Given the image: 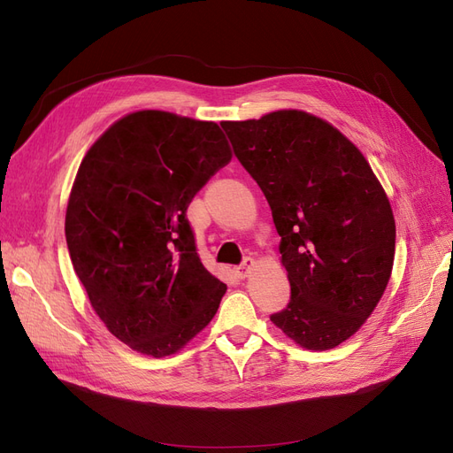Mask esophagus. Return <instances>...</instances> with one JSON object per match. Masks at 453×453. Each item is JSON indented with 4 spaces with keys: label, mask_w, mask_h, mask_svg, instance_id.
<instances>
[{
    "label": "esophagus",
    "mask_w": 453,
    "mask_h": 453,
    "mask_svg": "<svg viewBox=\"0 0 453 453\" xmlns=\"http://www.w3.org/2000/svg\"><path fill=\"white\" fill-rule=\"evenodd\" d=\"M251 266H253V258H251V257H245V258L242 260V265H240V266H236L238 276H240V278H245V276H248L250 270H251Z\"/></svg>",
    "instance_id": "esophagus-1"
}]
</instances>
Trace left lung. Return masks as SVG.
Instances as JSON below:
<instances>
[{
    "instance_id": "8db88e82",
    "label": "left lung",
    "mask_w": 453,
    "mask_h": 453,
    "mask_svg": "<svg viewBox=\"0 0 453 453\" xmlns=\"http://www.w3.org/2000/svg\"><path fill=\"white\" fill-rule=\"evenodd\" d=\"M268 200L291 300L272 323L306 349H331L386 291L395 219L368 162L328 122L304 111L221 122Z\"/></svg>"
}]
</instances>
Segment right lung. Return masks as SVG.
<instances>
[{
    "instance_id": "obj_1",
    "label": "right lung",
    "mask_w": 453,
    "mask_h": 453,
    "mask_svg": "<svg viewBox=\"0 0 453 453\" xmlns=\"http://www.w3.org/2000/svg\"><path fill=\"white\" fill-rule=\"evenodd\" d=\"M215 122L122 117L81 162L65 242L94 311L132 349L166 357L217 313L226 285L203 268L187 208L230 162Z\"/></svg>"
}]
</instances>
